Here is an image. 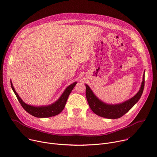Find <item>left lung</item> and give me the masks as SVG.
<instances>
[{"label": "left lung", "mask_w": 157, "mask_h": 157, "mask_svg": "<svg viewBox=\"0 0 157 157\" xmlns=\"http://www.w3.org/2000/svg\"><path fill=\"white\" fill-rule=\"evenodd\" d=\"M144 74L143 75V81L138 93L130 99L117 104H109L104 102L94 94L91 88L86 84V96L89 107L93 113L99 116L110 119L121 117L129 111L141 98L145 85Z\"/></svg>", "instance_id": "8db88e82"}]
</instances>
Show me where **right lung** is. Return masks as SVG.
<instances>
[{"label":"right lung","mask_w":157,"mask_h":157,"mask_svg":"<svg viewBox=\"0 0 157 157\" xmlns=\"http://www.w3.org/2000/svg\"><path fill=\"white\" fill-rule=\"evenodd\" d=\"M76 84L77 82H75L67 87L63 93L59 97V98L54 103L48 105L34 106L27 104L22 101V99L19 97V96L15 91V89L13 86L12 81H10V84L12 90L14 92L22 107H23L29 114H31L34 117L39 118L50 117L59 114L64 108L67 99H68V98L69 97L71 92L73 90V89Z\"/></svg>","instance_id":"add662e5"}]
</instances>
